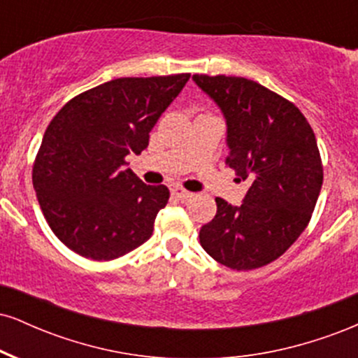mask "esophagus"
<instances>
[{
  "label": "esophagus",
  "mask_w": 358,
  "mask_h": 358,
  "mask_svg": "<svg viewBox=\"0 0 358 358\" xmlns=\"http://www.w3.org/2000/svg\"><path fill=\"white\" fill-rule=\"evenodd\" d=\"M173 196H176L178 200H188V199H192L193 193L185 190V188H173Z\"/></svg>",
  "instance_id": "1"
}]
</instances>
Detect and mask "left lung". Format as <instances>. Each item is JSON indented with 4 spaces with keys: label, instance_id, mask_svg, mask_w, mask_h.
I'll use <instances>...</instances> for the list:
<instances>
[{
    "label": "left lung",
    "instance_id": "1",
    "mask_svg": "<svg viewBox=\"0 0 358 358\" xmlns=\"http://www.w3.org/2000/svg\"><path fill=\"white\" fill-rule=\"evenodd\" d=\"M193 80L227 119L225 165L250 183L241 207L217 196L200 244L231 269L262 268L291 248L313 215L323 183L315 133L293 102L257 82L202 73Z\"/></svg>",
    "mask_w": 358,
    "mask_h": 358
}]
</instances>
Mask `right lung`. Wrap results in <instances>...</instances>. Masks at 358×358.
Listing matches in <instances>:
<instances>
[{"instance_id": "1", "label": "right lung", "mask_w": 358, "mask_h": 358, "mask_svg": "<svg viewBox=\"0 0 358 358\" xmlns=\"http://www.w3.org/2000/svg\"><path fill=\"white\" fill-rule=\"evenodd\" d=\"M188 79L121 77L72 97L53 116L31 180L45 220L73 252L113 261L151 237L170 190L143 183L126 156L141 155Z\"/></svg>"}]
</instances>
